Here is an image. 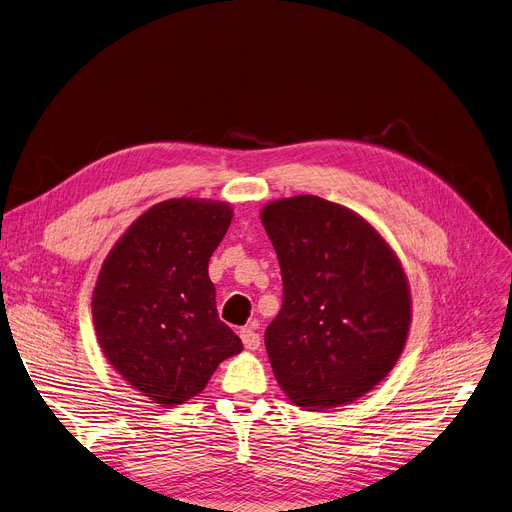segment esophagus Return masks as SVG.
Returning <instances> with one entry per match:
<instances>
[{
  "label": "esophagus",
  "mask_w": 512,
  "mask_h": 512,
  "mask_svg": "<svg viewBox=\"0 0 512 512\" xmlns=\"http://www.w3.org/2000/svg\"><path fill=\"white\" fill-rule=\"evenodd\" d=\"M241 339H243V345L249 349V351H257L259 345H261V335L255 333L253 329H241Z\"/></svg>",
  "instance_id": "obj_1"
}]
</instances>
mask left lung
<instances>
[{"label": "left lung", "instance_id": "8db88e82", "mask_svg": "<svg viewBox=\"0 0 512 512\" xmlns=\"http://www.w3.org/2000/svg\"><path fill=\"white\" fill-rule=\"evenodd\" d=\"M261 222L282 269V310L265 347L306 410L353 402L398 361L410 327L404 269L361 216L318 196L271 202Z\"/></svg>", "mask_w": 512, "mask_h": 512}]
</instances>
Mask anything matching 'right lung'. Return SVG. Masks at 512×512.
<instances>
[{"label":"right lung","mask_w":512,"mask_h":512,"mask_svg":"<svg viewBox=\"0 0 512 512\" xmlns=\"http://www.w3.org/2000/svg\"><path fill=\"white\" fill-rule=\"evenodd\" d=\"M230 220L222 202H161L124 232L100 271L91 302L100 347L161 406L200 394L218 363L243 349L218 318L208 277Z\"/></svg>","instance_id":"obj_1"}]
</instances>
